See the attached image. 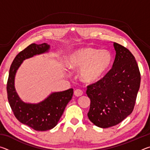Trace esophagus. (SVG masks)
Instances as JSON below:
<instances>
[{
	"mask_svg": "<svg viewBox=\"0 0 150 150\" xmlns=\"http://www.w3.org/2000/svg\"><path fill=\"white\" fill-rule=\"evenodd\" d=\"M83 91L81 90V89H76L74 91V95L76 96H80L83 95Z\"/></svg>",
	"mask_w": 150,
	"mask_h": 150,
	"instance_id": "34e87169",
	"label": "esophagus"
}]
</instances>
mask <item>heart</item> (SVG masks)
Masks as SVG:
<instances>
[{
  "instance_id": "b5f03b06",
  "label": "heart",
  "mask_w": 150,
  "mask_h": 150,
  "mask_svg": "<svg viewBox=\"0 0 150 150\" xmlns=\"http://www.w3.org/2000/svg\"><path fill=\"white\" fill-rule=\"evenodd\" d=\"M111 62L112 55L108 50L85 47L71 54L68 65L72 69L81 68V79L87 83H94L103 77Z\"/></svg>"
}]
</instances>
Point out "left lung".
I'll return each instance as SVG.
<instances>
[{
    "instance_id": "left-lung-1",
    "label": "left lung",
    "mask_w": 150,
    "mask_h": 150,
    "mask_svg": "<svg viewBox=\"0 0 150 150\" xmlns=\"http://www.w3.org/2000/svg\"><path fill=\"white\" fill-rule=\"evenodd\" d=\"M116 57L112 67L97 82L87 86L91 100L88 118L95 126L117 125L132 112L140 85V73L132 54L114 42Z\"/></svg>"
}]
</instances>
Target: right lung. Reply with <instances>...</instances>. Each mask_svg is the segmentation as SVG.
<instances>
[{
  "mask_svg": "<svg viewBox=\"0 0 150 150\" xmlns=\"http://www.w3.org/2000/svg\"><path fill=\"white\" fill-rule=\"evenodd\" d=\"M50 45L32 44L18 54L12 62L9 71L6 91L8 100L18 120L36 131H46L57 125L66 106L71 100L73 89L53 93L42 102L26 103L20 99L14 88V77L22 62L35 55L47 52Z\"/></svg>",
  "mask_w": 150,
  "mask_h": 150,
  "instance_id": "1",
  "label": "right lung"
}]
</instances>
